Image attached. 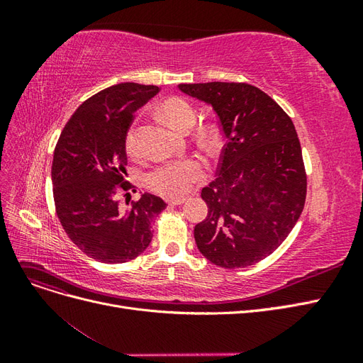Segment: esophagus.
<instances>
[{"label": "esophagus", "mask_w": 363, "mask_h": 363, "mask_svg": "<svg viewBox=\"0 0 363 363\" xmlns=\"http://www.w3.org/2000/svg\"><path fill=\"white\" fill-rule=\"evenodd\" d=\"M169 206H179V204H183L184 203V199H169L167 200Z\"/></svg>", "instance_id": "obj_1"}]
</instances>
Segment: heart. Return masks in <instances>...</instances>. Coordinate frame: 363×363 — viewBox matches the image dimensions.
<instances>
[{
    "label": "heart",
    "instance_id": "1",
    "mask_svg": "<svg viewBox=\"0 0 363 363\" xmlns=\"http://www.w3.org/2000/svg\"><path fill=\"white\" fill-rule=\"evenodd\" d=\"M159 111L174 128L180 131H189L196 121L194 106L180 96L167 98L160 104ZM199 139L204 145H213L218 139L216 127L212 124L201 125L199 130ZM124 147L131 156H135L138 152V138L135 127H130L127 130ZM204 175L206 167L201 160L196 157H183L156 164L147 174L145 182L148 189L164 196V199H180V196L191 191L195 183L201 182Z\"/></svg>",
    "mask_w": 363,
    "mask_h": 363
}]
</instances>
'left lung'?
<instances>
[{
    "label": "left lung",
    "mask_w": 363,
    "mask_h": 363,
    "mask_svg": "<svg viewBox=\"0 0 363 363\" xmlns=\"http://www.w3.org/2000/svg\"><path fill=\"white\" fill-rule=\"evenodd\" d=\"M179 89L213 107L225 138L218 177L201 191L207 216L194 228L196 247L221 268L255 265L281 245L304 208L307 175L292 119L248 83Z\"/></svg>",
    "instance_id": "8db88e82"
}]
</instances>
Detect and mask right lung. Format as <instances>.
<instances>
[{
  "label": "right lung",
  "instance_id": "obj_1",
  "mask_svg": "<svg viewBox=\"0 0 363 363\" xmlns=\"http://www.w3.org/2000/svg\"><path fill=\"white\" fill-rule=\"evenodd\" d=\"M157 86L119 83L87 98L62 130L52 159L56 215L71 242L103 263H124L150 245L151 224L167 208L144 194L121 207L118 195L133 189L127 177L124 139L135 113ZM136 192V189H133Z\"/></svg>",
  "mask_w": 363,
  "mask_h": 363
}]
</instances>
